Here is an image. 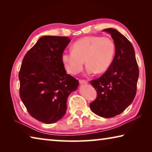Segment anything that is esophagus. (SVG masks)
<instances>
[{
  "instance_id": "34e87169",
  "label": "esophagus",
  "mask_w": 152,
  "mask_h": 152,
  "mask_svg": "<svg viewBox=\"0 0 152 152\" xmlns=\"http://www.w3.org/2000/svg\"><path fill=\"white\" fill-rule=\"evenodd\" d=\"M79 82L80 84H87V83H88V82L86 80H79Z\"/></svg>"
}]
</instances>
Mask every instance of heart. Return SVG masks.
Returning <instances> with one entry per match:
<instances>
[{"label":"heart","mask_w":152,"mask_h":152,"mask_svg":"<svg viewBox=\"0 0 152 152\" xmlns=\"http://www.w3.org/2000/svg\"><path fill=\"white\" fill-rule=\"evenodd\" d=\"M115 42L109 37L90 35L74 42L72 51L61 55V61L69 74L76 75L84 67V61L89 74H102L107 71L114 58Z\"/></svg>","instance_id":"b5f03b06"}]
</instances>
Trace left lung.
<instances>
[{"mask_svg": "<svg viewBox=\"0 0 152 152\" xmlns=\"http://www.w3.org/2000/svg\"><path fill=\"white\" fill-rule=\"evenodd\" d=\"M103 31L111 35L116 50L107 71L91 81L97 96L90 107L99 116L110 118L123 113L133 102L137 92L139 68L132 43L116 29L109 28Z\"/></svg>", "mask_w": 152, "mask_h": 152, "instance_id": "1", "label": "left lung"}]
</instances>
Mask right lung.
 Listing matches in <instances>:
<instances>
[{"label":"right lung","mask_w":152,"mask_h":152,"mask_svg":"<svg viewBox=\"0 0 152 152\" xmlns=\"http://www.w3.org/2000/svg\"><path fill=\"white\" fill-rule=\"evenodd\" d=\"M70 39L43 36L27 51L19 73L20 98L35 119L50 124L65 115L67 99L79 82L66 74L61 55Z\"/></svg>","instance_id":"add662e5"}]
</instances>
